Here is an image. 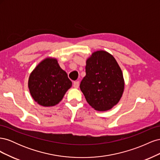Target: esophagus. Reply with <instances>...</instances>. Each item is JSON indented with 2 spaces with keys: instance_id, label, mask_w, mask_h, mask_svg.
Here are the masks:
<instances>
[{
  "instance_id": "1",
  "label": "esophagus",
  "mask_w": 160,
  "mask_h": 160,
  "mask_svg": "<svg viewBox=\"0 0 160 160\" xmlns=\"http://www.w3.org/2000/svg\"><path fill=\"white\" fill-rule=\"evenodd\" d=\"M79 81H75L73 83V88L75 89H77L79 88Z\"/></svg>"
}]
</instances>
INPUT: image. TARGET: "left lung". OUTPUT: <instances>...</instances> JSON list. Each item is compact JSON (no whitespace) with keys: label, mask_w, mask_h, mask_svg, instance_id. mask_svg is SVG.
<instances>
[{"label":"left lung","mask_w":160,"mask_h":160,"mask_svg":"<svg viewBox=\"0 0 160 160\" xmlns=\"http://www.w3.org/2000/svg\"><path fill=\"white\" fill-rule=\"evenodd\" d=\"M85 72L80 89L92 108L105 111L119 102L125 83L122 69L113 55L105 51L93 52L86 61Z\"/></svg>","instance_id":"obj_1"}]
</instances>
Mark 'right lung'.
I'll return each mask as SVG.
<instances>
[{
	"instance_id": "1",
	"label": "right lung",
	"mask_w": 160,
	"mask_h": 160,
	"mask_svg": "<svg viewBox=\"0 0 160 160\" xmlns=\"http://www.w3.org/2000/svg\"><path fill=\"white\" fill-rule=\"evenodd\" d=\"M28 86L32 98L38 104L52 107L62 100L72 82L56 59L46 58L32 71Z\"/></svg>"
}]
</instances>
